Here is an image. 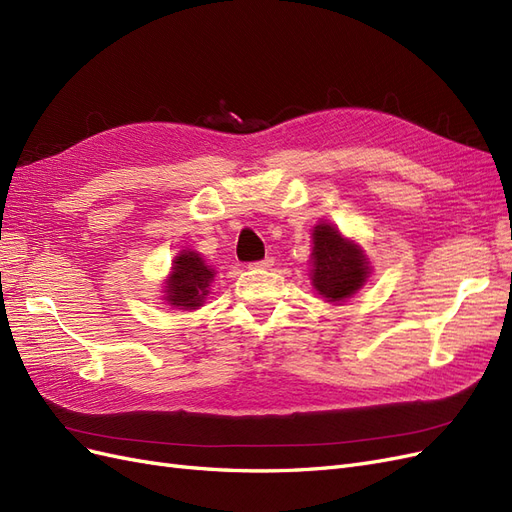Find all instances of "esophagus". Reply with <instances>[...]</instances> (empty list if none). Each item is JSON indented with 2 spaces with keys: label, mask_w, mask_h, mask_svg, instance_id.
Segmentation results:
<instances>
[{
  "label": "esophagus",
  "mask_w": 512,
  "mask_h": 512,
  "mask_svg": "<svg viewBox=\"0 0 512 512\" xmlns=\"http://www.w3.org/2000/svg\"><path fill=\"white\" fill-rule=\"evenodd\" d=\"M250 267H252V269H269V267H273V256H267V258H262V260H256V262H252Z\"/></svg>",
  "instance_id": "1"
}]
</instances>
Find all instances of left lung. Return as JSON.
<instances>
[{
  "instance_id": "8db88e82",
  "label": "left lung",
  "mask_w": 512,
  "mask_h": 512,
  "mask_svg": "<svg viewBox=\"0 0 512 512\" xmlns=\"http://www.w3.org/2000/svg\"><path fill=\"white\" fill-rule=\"evenodd\" d=\"M314 269L316 290L329 301H344L367 280V260L363 250L346 241L331 224H318L314 230Z\"/></svg>"
}]
</instances>
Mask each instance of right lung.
I'll list each match as a JSON object with an SVG mask.
<instances>
[{
	"mask_svg": "<svg viewBox=\"0 0 512 512\" xmlns=\"http://www.w3.org/2000/svg\"><path fill=\"white\" fill-rule=\"evenodd\" d=\"M211 280L213 271L205 265L203 258L194 252H181L173 265V275L166 284V301L181 309H196L203 305Z\"/></svg>",
	"mask_w": 512,
	"mask_h": 512,
	"instance_id": "right-lung-1",
	"label": "right lung"
}]
</instances>
